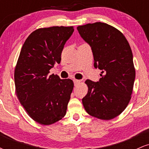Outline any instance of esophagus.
<instances>
[{
	"instance_id": "esophagus-1",
	"label": "esophagus",
	"mask_w": 149,
	"mask_h": 149,
	"mask_svg": "<svg viewBox=\"0 0 149 149\" xmlns=\"http://www.w3.org/2000/svg\"><path fill=\"white\" fill-rule=\"evenodd\" d=\"M73 83H74L75 85H77L78 84H79L80 83V80H76V79H73Z\"/></svg>"
}]
</instances>
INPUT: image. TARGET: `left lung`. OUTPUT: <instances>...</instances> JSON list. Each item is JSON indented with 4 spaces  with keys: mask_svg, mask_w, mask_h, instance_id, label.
Returning <instances> with one entry per match:
<instances>
[{
    "mask_svg": "<svg viewBox=\"0 0 149 149\" xmlns=\"http://www.w3.org/2000/svg\"><path fill=\"white\" fill-rule=\"evenodd\" d=\"M77 29L91 47L95 68L104 73L99 81H85L88 92L82 100L83 107L97 118H114L127 107L132 92L135 69L130 46L123 34L106 23L88 24Z\"/></svg>",
    "mask_w": 149,
    "mask_h": 149,
    "instance_id": "obj_1",
    "label": "left lung"
}]
</instances>
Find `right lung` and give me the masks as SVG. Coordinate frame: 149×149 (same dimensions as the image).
I'll return each instance as SVG.
<instances>
[{
    "instance_id": "add662e5",
    "label": "right lung",
    "mask_w": 149,
    "mask_h": 149,
    "mask_svg": "<svg viewBox=\"0 0 149 149\" xmlns=\"http://www.w3.org/2000/svg\"><path fill=\"white\" fill-rule=\"evenodd\" d=\"M73 31V26L38 29L22 47L15 70L17 96L28 115L41 125L53 124L66 115L73 82L48 73L55 63H60L62 49Z\"/></svg>"
}]
</instances>
